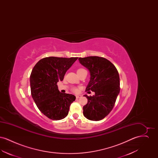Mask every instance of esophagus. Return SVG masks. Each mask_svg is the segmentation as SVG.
<instances>
[{
    "label": "esophagus",
    "mask_w": 158,
    "mask_h": 158,
    "mask_svg": "<svg viewBox=\"0 0 158 158\" xmlns=\"http://www.w3.org/2000/svg\"><path fill=\"white\" fill-rule=\"evenodd\" d=\"M82 97V95H76V99H79V98H81Z\"/></svg>",
    "instance_id": "1"
}]
</instances>
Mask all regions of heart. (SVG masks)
<instances>
[{
	"mask_svg": "<svg viewBox=\"0 0 158 158\" xmlns=\"http://www.w3.org/2000/svg\"><path fill=\"white\" fill-rule=\"evenodd\" d=\"M83 70H84V69H77V73H79V72H81V71H82ZM73 91L75 92H78V89L76 88H73Z\"/></svg>",
	"mask_w": 158,
	"mask_h": 158,
	"instance_id": "obj_1",
	"label": "heart"
}]
</instances>
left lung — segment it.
Segmentation results:
<instances>
[{
    "instance_id": "left-lung-1",
    "label": "left lung",
    "mask_w": 158,
    "mask_h": 158,
    "mask_svg": "<svg viewBox=\"0 0 158 158\" xmlns=\"http://www.w3.org/2000/svg\"><path fill=\"white\" fill-rule=\"evenodd\" d=\"M80 63L90 73L86 91L95 92L83 106V115L88 120L99 121L111 111L120 90L118 72L113 63L104 57L89 56L79 58Z\"/></svg>"
}]
</instances>
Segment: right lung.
Here are the masks:
<instances>
[{
  "label": "right lung",
  "instance_id": "obj_1",
  "mask_svg": "<svg viewBox=\"0 0 158 158\" xmlns=\"http://www.w3.org/2000/svg\"><path fill=\"white\" fill-rule=\"evenodd\" d=\"M78 57H48L38 61L30 75L31 95L40 111L53 120H60L68 115L76 97L63 94L57 83L64 79L68 69Z\"/></svg>",
  "mask_w": 158,
  "mask_h": 158
}]
</instances>
